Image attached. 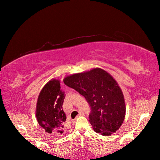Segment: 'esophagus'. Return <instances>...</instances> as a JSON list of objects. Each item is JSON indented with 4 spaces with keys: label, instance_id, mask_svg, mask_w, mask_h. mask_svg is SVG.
I'll return each instance as SVG.
<instances>
[{
    "label": "esophagus",
    "instance_id": "esophagus-1",
    "mask_svg": "<svg viewBox=\"0 0 160 160\" xmlns=\"http://www.w3.org/2000/svg\"><path fill=\"white\" fill-rule=\"evenodd\" d=\"M84 115V112H82V111H80V112H79V114H78V117H79V116H82V115Z\"/></svg>",
    "mask_w": 160,
    "mask_h": 160
}]
</instances>
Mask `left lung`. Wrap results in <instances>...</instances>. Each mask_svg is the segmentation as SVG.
I'll return each mask as SVG.
<instances>
[{
  "instance_id": "8db88e82",
  "label": "left lung",
  "mask_w": 160,
  "mask_h": 160,
  "mask_svg": "<svg viewBox=\"0 0 160 160\" xmlns=\"http://www.w3.org/2000/svg\"><path fill=\"white\" fill-rule=\"evenodd\" d=\"M64 83L85 98L95 131L108 136L120 128L126 113L124 98L118 82L106 71L96 68L75 73L64 78Z\"/></svg>"
}]
</instances>
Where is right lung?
<instances>
[{
  "label": "right lung",
  "mask_w": 160,
  "mask_h": 160,
  "mask_svg": "<svg viewBox=\"0 0 160 160\" xmlns=\"http://www.w3.org/2000/svg\"><path fill=\"white\" fill-rule=\"evenodd\" d=\"M65 95L60 89V80L52 79L40 92L36 104V118L45 132L60 135L64 132L66 115L62 109Z\"/></svg>",
  "instance_id": "right-lung-1"
}]
</instances>
